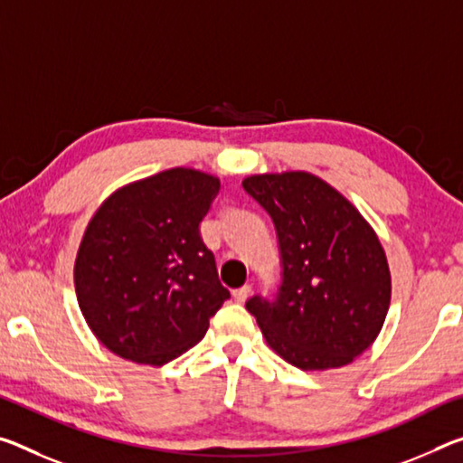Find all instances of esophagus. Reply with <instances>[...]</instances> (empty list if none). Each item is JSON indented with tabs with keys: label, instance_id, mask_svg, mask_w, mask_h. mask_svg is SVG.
Wrapping results in <instances>:
<instances>
[{
	"label": "esophagus",
	"instance_id": "34e87169",
	"mask_svg": "<svg viewBox=\"0 0 463 463\" xmlns=\"http://www.w3.org/2000/svg\"><path fill=\"white\" fill-rule=\"evenodd\" d=\"M232 295H234V298L239 300V303H245V300L249 298V295H251V286L243 284V286H241V288H234Z\"/></svg>",
	"mask_w": 463,
	"mask_h": 463
}]
</instances>
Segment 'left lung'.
I'll list each match as a JSON object with an SVG mask.
<instances>
[{
  "label": "left lung",
  "instance_id": "obj_1",
  "mask_svg": "<svg viewBox=\"0 0 463 463\" xmlns=\"http://www.w3.org/2000/svg\"><path fill=\"white\" fill-rule=\"evenodd\" d=\"M243 189L269 214L280 251L274 298L245 303L263 337L303 371L352 363L375 342L390 309L392 278L377 234L315 175H255Z\"/></svg>",
  "mask_w": 463,
  "mask_h": 463
}]
</instances>
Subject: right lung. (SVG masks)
Returning <instances> with one entry per match:
<instances>
[{
	"label": "right lung",
	"mask_w": 463,
	"mask_h": 463,
	"mask_svg": "<svg viewBox=\"0 0 463 463\" xmlns=\"http://www.w3.org/2000/svg\"><path fill=\"white\" fill-rule=\"evenodd\" d=\"M220 181L171 168L109 197L76 258V295L94 335L121 358L163 366L205 335L231 298L200 224Z\"/></svg>",
	"instance_id": "right-lung-1"
}]
</instances>
